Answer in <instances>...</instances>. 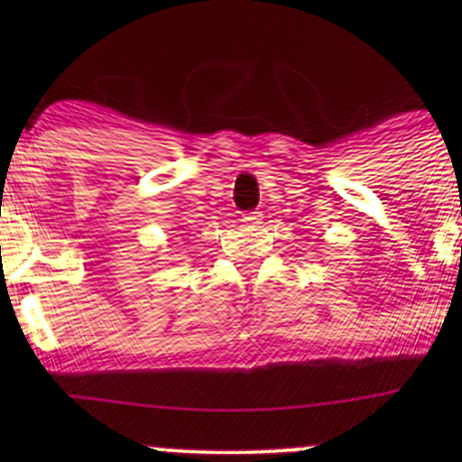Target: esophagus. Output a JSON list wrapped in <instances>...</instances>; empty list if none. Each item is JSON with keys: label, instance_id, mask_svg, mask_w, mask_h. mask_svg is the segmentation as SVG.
I'll return each mask as SVG.
<instances>
[{"label": "esophagus", "instance_id": "esophagus-1", "mask_svg": "<svg viewBox=\"0 0 462 462\" xmlns=\"http://www.w3.org/2000/svg\"><path fill=\"white\" fill-rule=\"evenodd\" d=\"M244 221L248 223V226H259V223H261V212H248L244 217Z\"/></svg>", "mask_w": 462, "mask_h": 462}]
</instances>
